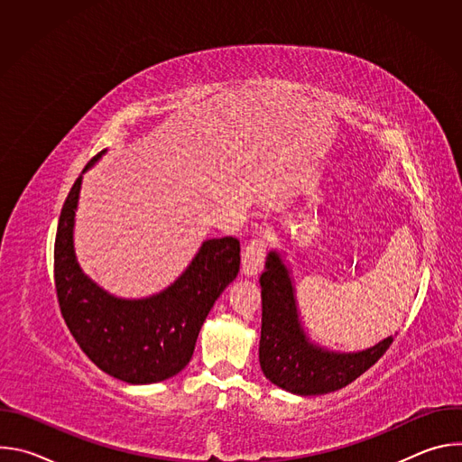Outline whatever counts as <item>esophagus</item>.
Listing matches in <instances>:
<instances>
[{
    "mask_svg": "<svg viewBox=\"0 0 462 462\" xmlns=\"http://www.w3.org/2000/svg\"><path fill=\"white\" fill-rule=\"evenodd\" d=\"M265 257H267V234H257L246 243L243 250V257H241L243 274L255 276L263 269V265H265Z\"/></svg>",
    "mask_w": 462,
    "mask_h": 462,
    "instance_id": "34e87169",
    "label": "esophagus"
}]
</instances>
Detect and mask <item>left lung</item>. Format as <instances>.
Segmentation results:
<instances>
[{"mask_svg":"<svg viewBox=\"0 0 462 462\" xmlns=\"http://www.w3.org/2000/svg\"><path fill=\"white\" fill-rule=\"evenodd\" d=\"M261 274V340L259 364L265 376L296 394L337 391L371 365L393 344V337L362 353H328L307 342L298 323L289 271L276 252H271Z\"/></svg>","mask_w":462,"mask_h":462,"instance_id":"obj_1","label":"left lung"}]
</instances>
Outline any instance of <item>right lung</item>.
Wrapping results in <instances>:
<instances>
[{
    "label": "right lung",
    "instance_id": "add662e5",
    "mask_svg": "<svg viewBox=\"0 0 462 462\" xmlns=\"http://www.w3.org/2000/svg\"><path fill=\"white\" fill-rule=\"evenodd\" d=\"M82 173L63 203L54 239V289L61 318L104 373L127 383L166 380L189 362L212 305L237 276L239 241L230 236L208 239L164 292L137 301L116 300L88 280L75 259L73 221Z\"/></svg>",
    "mask_w": 462,
    "mask_h": 462
}]
</instances>
